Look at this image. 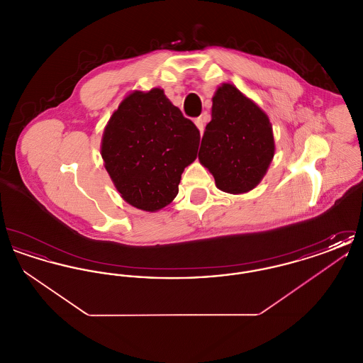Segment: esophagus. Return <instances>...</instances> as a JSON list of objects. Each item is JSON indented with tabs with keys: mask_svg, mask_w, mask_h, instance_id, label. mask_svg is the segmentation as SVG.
Instances as JSON below:
<instances>
[{
	"mask_svg": "<svg viewBox=\"0 0 363 363\" xmlns=\"http://www.w3.org/2000/svg\"><path fill=\"white\" fill-rule=\"evenodd\" d=\"M206 122H207V117H206V116H200V117H197V118L194 120V123H196V126L199 128L200 133H203V132H204Z\"/></svg>",
	"mask_w": 363,
	"mask_h": 363,
	"instance_id": "esophagus-1",
	"label": "esophagus"
}]
</instances>
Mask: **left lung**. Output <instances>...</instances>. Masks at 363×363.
<instances>
[{"label": "left lung", "mask_w": 363, "mask_h": 363, "mask_svg": "<svg viewBox=\"0 0 363 363\" xmlns=\"http://www.w3.org/2000/svg\"><path fill=\"white\" fill-rule=\"evenodd\" d=\"M274 154L267 114L235 86H219L199 151V159L213 175L216 186L233 194L253 189L267 173Z\"/></svg>", "instance_id": "left-lung-1"}]
</instances>
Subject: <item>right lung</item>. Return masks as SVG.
I'll list each match as a JSON object with an SVG mask.
<instances>
[{
  "instance_id": "add662e5",
  "label": "right lung",
  "mask_w": 363,
  "mask_h": 363,
  "mask_svg": "<svg viewBox=\"0 0 363 363\" xmlns=\"http://www.w3.org/2000/svg\"><path fill=\"white\" fill-rule=\"evenodd\" d=\"M200 130L163 89L133 92L104 129L102 157L123 200L154 212L178 194L185 167L196 159Z\"/></svg>"
}]
</instances>
